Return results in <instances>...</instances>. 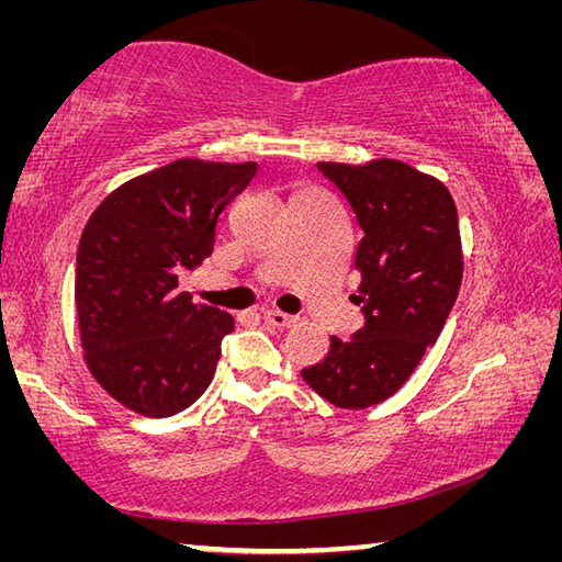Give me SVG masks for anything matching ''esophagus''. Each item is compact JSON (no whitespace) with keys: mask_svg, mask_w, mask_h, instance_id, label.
<instances>
[{"mask_svg":"<svg viewBox=\"0 0 562 562\" xmlns=\"http://www.w3.org/2000/svg\"><path fill=\"white\" fill-rule=\"evenodd\" d=\"M262 319L268 322V325L280 327V329L292 327L294 322H297V317H294V315H284V312H280V310H265V312H262Z\"/></svg>","mask_w":562,"mask_h":562,"instance_id":"obj_1","label":"esophagus"}]
</instances>
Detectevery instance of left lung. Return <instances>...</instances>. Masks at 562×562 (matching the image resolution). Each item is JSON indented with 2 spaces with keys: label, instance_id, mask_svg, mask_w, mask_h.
<instances>
[{
  "label": "left lung",
  "instance_id": "1",
  "mask_svg": "<svg viewBox=\"0 0 562 562\" xmlns=\"http://www.w3.org/2000/svg\"><path fill=\"white\" fill-rule=\"evenodd\" d=\"M317 168L361 231L351 302L364 325L349 339L331 337L327 357L302 369V379L329 404L367 408L404 386L451 315L463 278L459 213L441 180L402 160Z\"/></svg>",
  "mask_w": 562,
  "mask_h": 562
}]
</instances>
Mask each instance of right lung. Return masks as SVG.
Instances as JSON below:
<instances>
[{"instance_id":"obj_1","label":"right lung","mask_w":562,"mask_h":562,"mask_svg":"<svg viewBox=\"0 0 562 562\" xmlns=\"http://www.w3.org/2000/svg\"><path fill=\"white\" fill-rule=\"evenodd\" d=\"M258 164L173 160L93 211L76 252V312L97 382L144 416L183 412L213 382L225 310L193 304L178 274L213 255L215 227Z\"/></svg>"}]
</instances>
